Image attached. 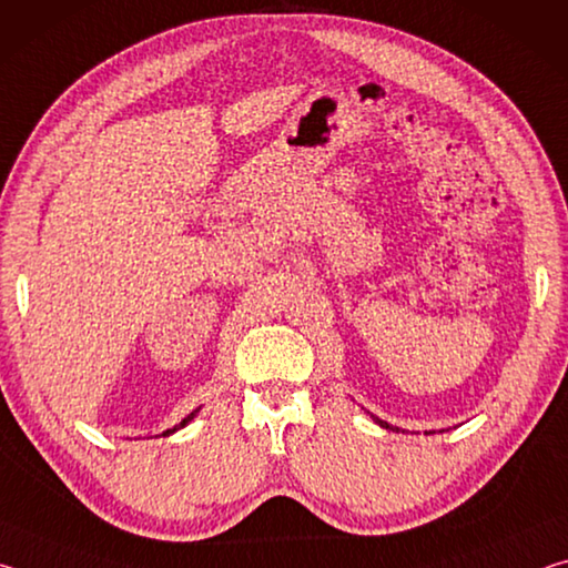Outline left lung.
<instances>
[{"label":"left lung","mask_w":568,"mask_h":568,"mask_svg":"<svg viewBox=\"0 0 568 568\" xmlns=\"http://www.w3.org/2000/svg\"><path fill=\"white\" fill-rule=\"evenodd\" d=\"M371 418H373V420H376V423H378V426H381V428H388V430H393V426H388V423H386V420H381V418H378V416H371Z\"/></svg>","instance_id":"obj_1"}]
</instances>
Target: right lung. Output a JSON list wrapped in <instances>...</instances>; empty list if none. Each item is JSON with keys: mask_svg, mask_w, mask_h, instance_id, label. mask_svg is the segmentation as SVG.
Wrapping results in <instances>:
<instances>
[{"mask_svg": "<svg viewBox=\"0 0 568 568\" xmlns=\"http://www.w3.org/2000/svg\"><path fill=\"white\" fill-rule=\"evenodd\" d=\"M195 413H197V410H192V413H190V416H185V418H182V420L178 423V426H172V428H168V430H165V434H162V436H170V434H175V430H180V428H185V426H187V423H190L192 418H195Z\"/></svg>", "mask_w": 568, "mask_h": 568, "instance_id": "right-lung-1", "label": "right lung"}]
</instances>
